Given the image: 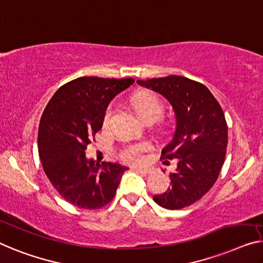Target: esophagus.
Segmentation results:
<instances>
[{
  "instance_id": "34e87169",
  "label": "esophagus",
  "mask_w": 263,
  "mask_h": 263,
  "mask_svg": "<svg viewBox=\"0 0 263 263\" xmlns=\"http://www.w3.org/2000/svg\"><path fill=\"white\" fill-rule=\"evenodd\" d=\"M133 169L137 170V171H142L144 174H148V172L151 171L150 167H139V166H133Z\"/></svg>"
}]
</instances>
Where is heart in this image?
I'll use <instances>...</instances> for the list:
<instances>
[{"instance_id":"1","label":"heart","mask_w":263,"mask_h":263,"mask_svg":"<svg viewBox=\"0 0 263 263\" xmlns=\"http://www.w3.org/2000/svg\"><path fill=\"white\" fill-rule=\"evenodd\" d=\"M132 104H133V107L136 108L137 113H138V116L145 121L148 119L158 120L160 117L163 116V112H164L163 105L159 101L158 98L152 93H148V92L137 93L136 96H133L132 98ZM111 115H112V108L108 107L104 117L105 124L108 123ZM148 148H150V145L147 143L130 144L127 145L126 147L123 148L120 156L125 162L140 163L143 162L144 159L145 151H147Z\"/></svg>"}]
</instances>
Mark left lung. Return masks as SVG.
Wrapping results in <instances>:
<instances>
[{"instance_id": "left-lung-1", "label": "left lung", "mask_w": 263, "mask_h": 263, "mask_svg": "<svg viewBox=\"0 0 263 263\" xmlns=\"http://www.w3.org/2000/svg\"><path fill=\"white\" fill-rule=\"evenodd\" d=\"M137 82L162 94L176 115V130L162 150V158L177 159V169L169 176L171 186L155 195L154 201L169 210L191 205L211 189L224 163L228 144L224 113L201 82L179 76Z\"/></svg>"}]
</instances>
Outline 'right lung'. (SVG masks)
Wrapping results in <instances>:
<instances>
[{"instance_id":"add662e5","label":"right lung","mask_w":263,"mask_h":263,"mask_svg":"<svg viewBox=\"0 0 263 263\" xmlns=\"http://www.w3.org/2000/svg\"><path fill=\"white\" fill-rule=\"evenodd\" d=\"M133 82L132 78H78L61 86L42 113L37 136L42 166L52 185L70 204L100 209L115 197L127 167L87 159L85 150L103 127L108 104Z\"/></svg>"}]
</instances>
